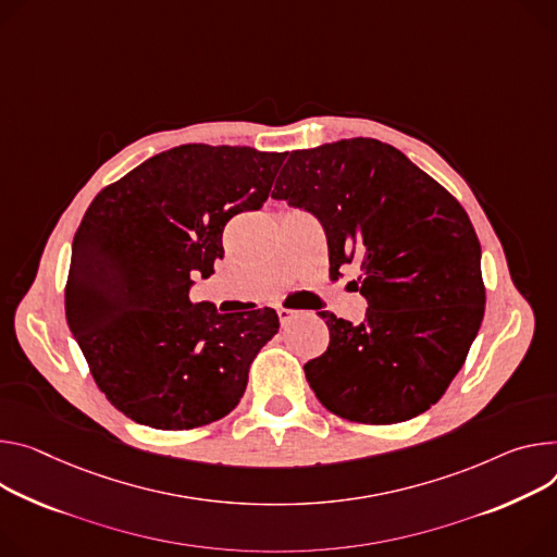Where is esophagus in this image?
Wrapping results in <instances>:
<instances>
[{
	"mask_svg": "<svg viewBox=\"0 0 557 557\" xmlns=\"http://www.w3.org/2000/svg\"><path fill=\"white\" fill-rule=\"evenodd\" d=\"M295 315H297V311H290V309H277V318H280V322H282V326H286Z\"/></svg>",
	"mask_w": 557,
	"mask_h": 557,
	"instance_id": "esophagus-1",
	"label": "esophagus"
}]
</instances>
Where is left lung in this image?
Segmentation results:
<instances>
[{
  "instance_id": "obj_1",
  "label": "left lung",
  "mask_w": 557,
  "mask_h": 557,
  "mask_svg": "<svg viewBox=\"0 0 557 557\" xmlns=\"http://www.w3.org/2000/svg\"><path fill=\"white\" fill-rule=\"evenodd\" d=\"M271 197L320 220L331 275L356 264L348 286L369 301L362 324L320 311L331 342L305 364L318 399L362 424L431 409L484 318L482 248L460 201L371 137L293 150Z\"/></svg>"
}]
</instances>
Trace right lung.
<instances>
[{
  "instance_id": "add662e5",
  "label": "right lung",
  "mask_w": 557,
  "mask_h": 557,
  "mask_svg": "<svg viewBox=\"0 0 557 557\" xmlns=\"http://www.w3.org/2000/svg\"><path fill=\"white\" fill-rule=\"evenodd\" d=\"M286 153L184 144L97 193L75 239L66 320L88 369L137 424L184 431L228 416L250 362L277 333L273 309L193 305V275H213L222 231L258 211Z\"/></svg>"
}]
</instances>
